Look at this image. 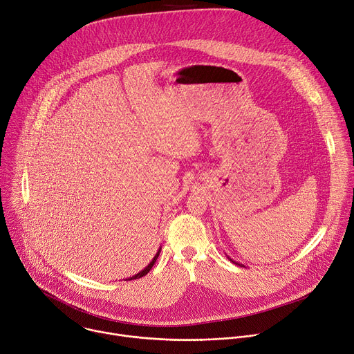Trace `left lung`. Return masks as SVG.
I'll list each match as a JSON object with an SVG mask.
<instances>
[{"mask_svg":"<svg viewBox=\"0 0 354 354\" xmlns=\"http://www.w3.org/2000/svg\"><path fill=\"white\" fill-rule=\"evenodd\" d=\"M238 265H239V263H238ZM239 266H241V265H239Z\"/></svg>","mask_w":354,"mask_h":354,"instance_id":"obj_1","label":"left lung"}]
</instances>
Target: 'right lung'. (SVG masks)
Here are the masks:
<instances>
[{"label": "right lung", "instance_id": "1", "mask_svg": "<svg viewBox=\"0 0 354 354\" xmlns=\"http://www.w3.org/2000/svg\"><path fill=\"white\" fill-rule=\"evenodd\" d=\"M158 255H160V252H158V254H157V255H156V258H154V259H153V262H151V263H149V265H148V266H147V268H145V269H144V270H141V272H140V273H137V274H136V276H133V277H130V279H129V280H136V279H140V277H142V276H145V274H147V273H148V272H149V270H151V269H153V266H154V263H156V262H157V258H158Z\"/></svg>", "mask_w": 354, "mask_h": 354}]
</instances>
